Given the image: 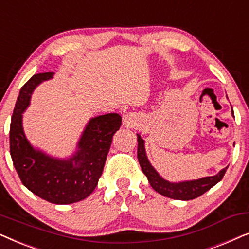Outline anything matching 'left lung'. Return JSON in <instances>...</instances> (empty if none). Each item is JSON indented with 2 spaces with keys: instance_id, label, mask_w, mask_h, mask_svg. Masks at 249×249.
<instances>
[{
  "instance_id": "8db88e82",
  "label": "left lung",
  "mask_w": 249,
  "mask_h": 249,
  "mask_svg": "<svg viewBox=\"0 0 249 249\" xmlns=\"http://www.w3.org/2000/svg\"><path fill=\"white\" fill-rule=\"evenodd\" d=\"M228 98V97H227ZM233 115V111H232ZM234 117V115H233ZM138 141V161L141 164L142 171L147 177L149 185L152 188L158 192L161 195L169 197L172 199L178 200H190L197 198L207 190H210L213 186H215L217 182L221 181L226 173L228 166L221 170L215 176L204 177V178L196 180H186V181L172 182L169 180H165L163 177L160 176V173L154 169V166L151 164L149 160L146 155L145 151V141L141 137V135L137 134Z\"/></svg>"
}]
</instances>
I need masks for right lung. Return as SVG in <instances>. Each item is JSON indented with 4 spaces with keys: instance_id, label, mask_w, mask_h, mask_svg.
<instances>
[{
    "instance_id": "add662e5",
    "label": "right lung",
    "mask_w": 249,
    "mask_h": 249,
    "mask_svg": "<svg viewBox=\"0 0 249 249\" xmlns=\"http://www.w3.org/2000/svg\"><path fill=\"white\" fill-rule=\"evenodd\" d=\"M53 76L54 72L34 74L20 89L10 125V154L26 188L47 202L64 205L80 202L96 188L122 119L118 113L89 119L69 158H54L35 148L23 131L22 113L29 107L35 88Z\"/></svg>"
}]
</instances>
